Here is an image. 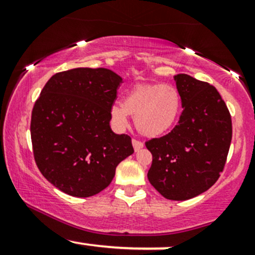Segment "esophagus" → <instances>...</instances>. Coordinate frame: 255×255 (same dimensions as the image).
<instances>
[{"label":"esophagus","mask_w":255,"mask_h":255,"mask_svg":"<svg viewBox=\"0 0 255 255\" xmlns=\"http://www.w3.org/2000/svg\"><path fill=\"white\" fill-rule=\"evenodd\" d=\"M131 144H133V147H134V150H135V151H139L140 148L144 147V142L140 141V140H137V139L131 140Z\"/></svg>","instance_id":"esophagus-1"}]
</instances>
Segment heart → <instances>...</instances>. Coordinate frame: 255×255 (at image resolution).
<instances>
[{
  "label": "heart",
  "mask_w": 255,
  "mask_h": 255,
  "mask_svg": "<svg viewBox=\"0 0 255 255\" xmlns=\"http://www.w3.org/2000/svg\"><path fill=\"white\" fill-rule=\"evenodd\" d=\"M181 111L180 92L171 84L136 85L126 95L122 104L110 108L111 124L125 129L128 115L134 116L136 129L145 136H159L177 121Z\"/></svg>",
  "instance_id": "heart-1"
}]
</instances>
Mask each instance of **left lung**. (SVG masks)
<instances>
[{
	"label": "left lung",
	"instance_id": "8db88e82",
	"mask_svg": "<svg viewBox=\"0 0 255 255\" xmlns=\"http://www.w3.org/2000/svg\"><path fill=\"white\" fill-rule=\"evenodd\" d=\"M175 80L183 110L168 134L145 142L152 153L147 177L164 198L187 200L207 191L223 172L233 125L213 85L187 74Z\"/></svg>",
	"mask_w": 255,
	"mask_h": 255
}]
</instances>
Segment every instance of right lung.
<instances>
[{
	"mask_svg": "<svg viewBox=\"0 0 255 255\" xmlns=\"http://www.w3.org/2000/svg\"><path fill=\"white\" fill-rule=\"evenodd\" d=\"M122 79L105 68L56 73L31 116L32 150L42 175L72 197L98 194L134 152L131 137L110 128V108Z\"/></svg>",
	"mask_w": 255,
	"mask_h": 255,
	"instance_id": "obj_1",
	"label": "right lung"
}]
</instances>
